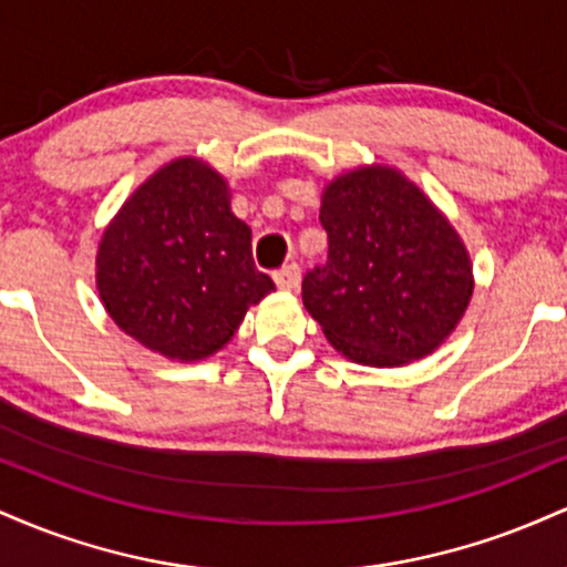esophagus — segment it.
<instances>
[{"mask_svg":"<svg viewBox=\"0 0 567 567\" xmlns=\"http://www.w3.org/2000/svg\"><path fill=\"white\" fill-rule=\"evenodd\" d=\"M275 282H277V288H282V290L298 288V282H301V269H298V264H288V266H282V269H277Z\"/></svg>","mask_w":567,"mask_h":567,"instance_id":"34e87169","label":"esophagus"}]
</instances>
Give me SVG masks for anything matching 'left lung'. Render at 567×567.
Listing matches in <instances>:
<instances>
[{"label": "left lung", "mask_w": 567, "mask_h": 567, "mask_svg": "<svg viewBox=\"0 0 567 567\" xmlns=\"http://www.w3.org/2000/svg\"><path fill=\"white\" fill-rule=\"evenodd\" d=\"M328 261L306 271L303 306L328 341L362 365L421 360L472 298L464 243L408 178L362 167L324 188Z\"/></svg>", "instance_id": "1"}]
</instances>
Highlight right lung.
<instances>
[{
	"label": "right lung",
	"mask_w": 567,
	"mask_h": 567,
	"mask_svg": "<svg viewBox=\"0 0 567 567\" xmlns=\"http://www.w3.org/2000/svg\"><path fill=\"white\" fill-rule=\"evenodd\" d=\"M97 292L112 320L171 360L224 347L247 306L275 290L252 264L250 229L216 171L175 159L122 205L97 250Z\"/></svg>",
	"instance_id": "1"
}]
</instances>
